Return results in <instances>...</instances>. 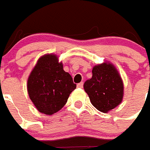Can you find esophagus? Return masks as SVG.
Masks as SVG:
<instances>
[{"label": "esophagus", "mask_w": 150, "mask_h": 150, "mask_svg": "<svg viewBox=\"0 0 150 150\" xmlns=\"http://www.w3.org/2000/svg\"><path fill=\"white\" fill-rule=\"evenodd\" d=\"M83 82L77 84V87H79V88H83Z\"/></svg>", "instance_id": "esophagus-1"}]
</instances>
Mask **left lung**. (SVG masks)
I'll return each mask as SVG.
<instances>
[{"label":"left lung","mask_w":150,"mask_h":150,"mask_svg":"<svg viewBox=\"0 0 150 150\" xmlns=\"http://www.w3.org/2000/svg\"><path fill=\"white\" fill-rule=\"evenodd\" d=\"M83 87L92 105L103 113L115 109L122 101V79L114 64L109 62L95 65L92 78L84 83Z\"/></svg>","instance_id":"obj_1"}]
</instances>
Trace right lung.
I'll return each mask as SVG.
<instances>
[{
  "label": "right lung",
  "instance_id": "1",
  "mask_svg": "<svg viewBox=\"0 0 150 150\" xmlns=\"http://www.w3.org/2000/svg\"><path fill=\"white\" fill-rule=\"evenodd\" d=\"M75 88L71 75L54 54L41 56L28 79L30 99L39 112L47 115L60 110Z\"/></svg>",
  "mask_w": 150,
  "mask_h": 150
}]
</instances>
